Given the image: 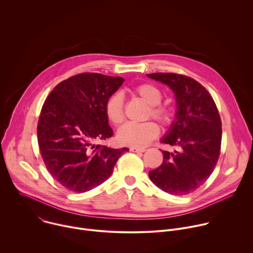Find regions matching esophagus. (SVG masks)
<instances>
[{
	"label": "esophagus",
	"mask_w": 253,
	"mask_h": 253,
	"mask_svg": "<svg viewBox=\"0 0 253 253\" xmlns=\"http://www.w3.org/2000/svg\"><path fill=\"white\" fill-rule=\"evenodd\" d=\"M130 150L132 152H145L146 151L145 148H137V147H131Z\"/></svg>",
	"instance_id": "esophagus-1"
}]
</instances>
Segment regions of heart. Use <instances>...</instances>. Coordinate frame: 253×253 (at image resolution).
<instances>
[{
	"label": "heart",
	"mask_w": 253,
	"mask_h": 253,
	"mask_svg": "<svg viewBox=\"0 0 253 253\" xmlns=\"http://www.w3.org/2000/svg\"><path fill=\"white\" fill-rule=\"evenodd\" d=\"M134 96L140 97L149 104L148 117H152L163 125H168L173 117L169 107L160 104L162 93L160 89L151 83H142L131 89ZM105 114L107 119L113 125H120L124 120L123 101L120 94H113L105 103ZM159 126L152 121L140 124L128 123L122 126L117 133V140L122 145L142 148L159 135Z\"/></svg>",
	"instance_id": "heart-1"
}]
</instances>
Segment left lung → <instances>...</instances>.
<instances>
[{
    "label": "left lung",
    "mask_w": 253,
    "mask_h": 253,
    "mask_svg": "<svg viewBox=\"0 0 253 253\" xmlns=\"http://www.w3.org/2000/svg\"><path fill=\"white\" fill-rule=\"evenodd\" d=\"M149 78L168 85L176 96V121L161 143L176 146L162 151V164L149 171L151 181L172 195L198 189L217 164L221 147V119L209 92L191 77L176 73H153Z\"/></svg>",
    "instance_id": "obj_1"
}]
</instances>
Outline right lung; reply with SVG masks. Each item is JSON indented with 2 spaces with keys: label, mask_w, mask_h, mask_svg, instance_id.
I'll return each instance as SVG.
<instances>
[{
  "label": "right lung",
  "mask_w": 253,
  "mask_h": 253,
  "mask_svg": "<svg viewBox=\"0 0 253 253\" xmlns=\"http://www.w3.org/2000/svg\"><path fill=\"white\" fill-rule=\"evenodd\" d=\"M121 77L81 73L59 83L44 102L37 135L46 168L73 192H86L110 177L128 148L94 142L113 135L105 103L123 84Z\"/></svg>",
  "instance_id": "right-lung-1"
}]
</instances>
